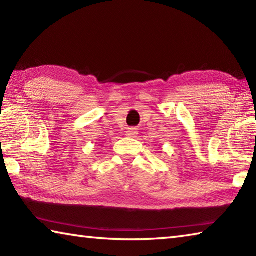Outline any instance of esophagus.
<instances>
[{
    "mask_svg": "<svg viewBox=\"0 0 256 256\" xmlns=\"http://www.w3.org/2000/svg\"><path fill=\"white\" fill-rule=\"evenodd\" d=\"M136 134H138V131H136V128H128V131H126V136H128L134 138V136H136Z\"/></svg>",
    "mask_w": 256,
    "mask_h": 256,
    "instance_id": "esophagus-1",
    "label": "esophagus"
}]
</instances>
